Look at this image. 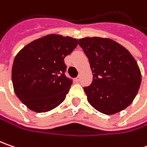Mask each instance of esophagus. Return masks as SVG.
<instances>
[{
	"mask_svg": "<svg viewBox=\"0 0 147 147\" xmlns=\"http://www.w3.org/2000/svg\"><path fill=\"white\" fill-rule=\"evenodd\" d=\"M80 81V76H78L76 78V82H79Z\"/></svg>",
	"mask_w": 147,
	"mask_h": 147,
	"instance_id": "esophagus-1",
	"label": "esophagus"
}]
</instances>
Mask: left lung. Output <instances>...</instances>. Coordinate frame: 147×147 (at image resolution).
I'll use <instances>...</instances> for the list:
<instances>
[{
  "mask_svg": "<svg viewBox=\"0 0 147 147\" xmlns=\"http://www.w3.org/2000/svg\"><path fill=\"white\" fill-rule=\"evenodd\" d=\"M88 56L92 82L83 88L89 104L105 115L126 109L138 92L142 75L137 61L122 45L110 38L78 40Z\"/></svg>",
  "mask_w": 147,
  "mask_h": 147,
  "instance_id": "1",
  "label": "left lung"
}]
</instances>
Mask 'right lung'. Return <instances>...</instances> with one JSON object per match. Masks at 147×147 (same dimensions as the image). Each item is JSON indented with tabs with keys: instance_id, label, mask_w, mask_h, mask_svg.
<instances>
[{
	"instance_id": "obj_1",
	"label": "right lung",
	"mask_w": 147,
	"mask_h": 147,
	"mask_svg": "<svg viewBox=\"0 0 147 147\" xmlns=\"http://www.w3.org/2000/svg\"><path fill=\"white\" fill-rule=\"evenodd\" d=\"M77 46L76 38L49 34L16 55L12 66L14 91L28 109L47 112L65 100L72 80L65 76L64 59Z\"/></svg>"
}]
</instances>
